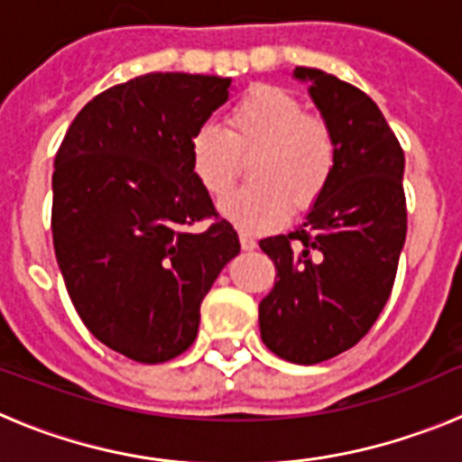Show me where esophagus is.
I'll return each instance as SVG.
<instances>
[{
	"instance_id": "1",
	"label": "esophagus",
	"mask_w": 462,
	"mask_h": 462,
	"mask_svg": "<svg viewBox=\"0 0 462 462\" xmlns=\"http://www.w3.org/2000/svg\"><path fill=\"white\" fill-rule=\"evenodd\" d=\"M240 247H243L245 252H252V250H256V240H254V236L252 234H240Z\"/></svg>"
}]
</instances>
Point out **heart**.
<instances>
[{"label":"heart","mask_w":462,"mask_h":462,"mask_svg":"<svg viewBox=\"0 0 462 462\" xmlns=\"http://www.w3.org/2000/svg\"><path fill=\"white\" fill-rule=\"evenodd\" d=\"M254 187L224 199L219 210L243 231L280 226L296 212L319 203L337 169V141L328 122L305 113V104L284 88L256 85L228 110L226 132L203 125L189 141L196 180L215 199L234 189L252 162Z\"/></svg>","instance_id":"obj_1"}]
</instances>
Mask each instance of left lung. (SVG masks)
<instances>
[{
	"mask_svg": "<svg viewBox=\"0 0 462 462\" xmlns=\"http://www.w3.org/2000/svg\"><path fill=\"white\" fill-rule=\"evenodd\" d=\"M293 79L336 134L337 169L296 231L259 243L277 268L259 326L273 354L314 365L352 349L389 300L407 236L405 154L368 94L319 69Z\"/></svg>",
	"mask_w": 462,
	"mask_h": 462,
	"instance_id": "1",
	"label": "left lung"
}]
</instances>
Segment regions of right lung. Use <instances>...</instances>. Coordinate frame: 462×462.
Here are the masks:
<instances>
[{
    "instance_id": "obj_1",
    "label": "right lung",
    "mask_w": 462,
    "mask_h": 462,
    "mask_svg": "<svg viewBox=\"0 0 462 462\" xmlns=\"http://www.w3.org/2000/svg\"><path fill=\"white\" fill-rule=\"evenodd\" d=\"M228 89L219 76H138L94 97L55 154L57 266L89 333L132 361L189 349L201 300L240 252L189 164Z\"/></svg>"
}]
</instances>
